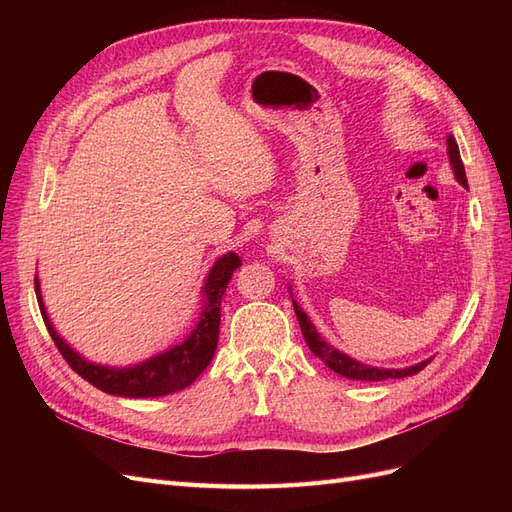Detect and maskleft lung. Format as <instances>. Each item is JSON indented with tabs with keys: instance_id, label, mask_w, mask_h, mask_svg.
<instances>
[{
	"instance_id": "1",
	"label": "left lung",
	"mask_w": 512,
	"mask_h": 512,
	"mask_svg": "<svg viewBox=\"0 0 512 512\" xmlns=\"http://www.w3.org/2000/svg\"><path fill=\"white\" fill-rule=\"evenodd\" d=\"M446 153H448V162H451V168H453V173H455V179L463 185V188H468L466 168H463V162H461V156H459V147H457V141H455L453 134L446 136ZM292 305H294V314H297V320L301 324L305 344L309 346V350H312L324 365H327L329 369H333L335 374H339V376L350 378V380H365V382H378V380H389V378H408V376L418 374V371H421L431 361V359H427V361H421V363L404 367V369H384V367L365 365L361 361L352 359V356H348L346 352L337 350L335 346L327 344V339H324L316 331L312 320L307 318V314L299 307V303L292 299Z\"/></svg>"
}]
</instances>
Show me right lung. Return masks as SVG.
Segmentation results:
<instances>
[{"label":"right lung","instance_id":"right-lung-1","mask_svg":"<svg viewBox=\"0 0 512 512\" xmlns=\"http://www.w3.org/2000/svg\"><path fill=\"white\" fill-rule=\"evenodd\" d=\"M241 267V258L235 252H228L222 258L215 260V265L209 269L203 286V312L196 322V327L181 344L168 348L143 363L128 365V367H108L87 361L85 356L76 352L64 337H61L53 322L46 314L42 301L40 282L36 275V297L40 305V314L44 318L46 329H49L53 342L68 365L85 378L96 389L117 395V397H162L177 393L185 386H190L211 363L215 348H218L220 335V305L230 282L232 273Z\"/></svg>","mask_w":512,"mask_h":512}]
</instances>
